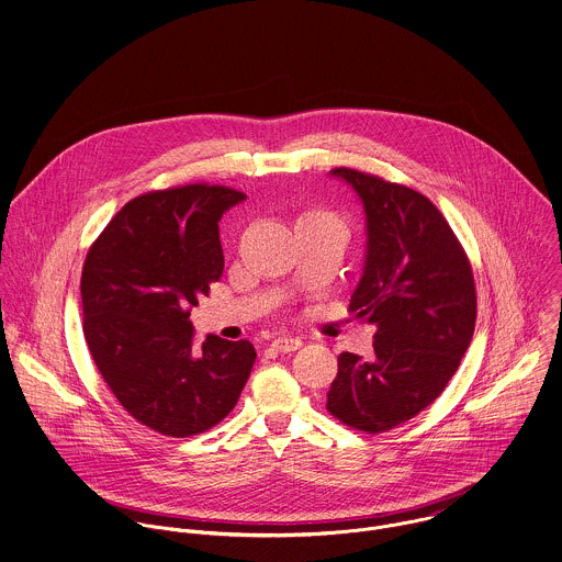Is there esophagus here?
I'll use <instances>...</instances> for the list:
<instances>
[{"mask_svg": "<svg viewBox=\"0 0 562 562\" xmlns=\"http://www.w3.org/2000/svg\"><path fill=\"white\" fill-rule=\"evenodd\" d=\"M301 346H303V339H299V337H279V339L272 341V348L277 352H294Z\"/></svg>", "mask_w": 562, "mask_h": 562, "instance_id": "1", "label": "esophagus"}]
</instances>
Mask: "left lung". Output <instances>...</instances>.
<instances>
[{
    "label": "left lung",
    "instance_id": "8db88e82",
    "mask_svg": "<svg viewBox=\"0 0 562 562\" xmlns=\"http://www.w3.org/2000/svg\"><path fill=\"white\" fill-rule=\"evenodd\" d=\"M368 221L363 277L350 312L376 326L374 357H337L326 408L341 424L385 432L435 401L459 370L476 326L470 259L419 192L355 168H333Z\"/></svg>",
    "mask_w": 562,
    "mask_h": 562
}]
</instances>
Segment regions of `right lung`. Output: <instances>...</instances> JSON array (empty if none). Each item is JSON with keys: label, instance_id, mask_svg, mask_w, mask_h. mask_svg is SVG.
Segmentation results:
<instances>
[{"label": "right lung", "instance_id": "1", "mask_svg": "<svg viewBox=\"0 0 562 562\" xmlns=\"http://www.w3.org/2000/svg\"><path fill=\"white\" fill-rule=\"evenodd\" d=\"M246 199L190 183L132 199L92 241L81 270L83 337L121 406L166 437L232 413L255 363L250 341H194L190 310L225 268L218 221Z\"/></svg>", "mask_w": 562, "mask_h": 562}]
</instances>
